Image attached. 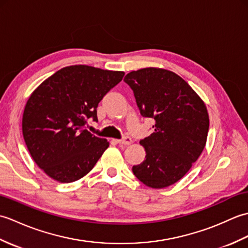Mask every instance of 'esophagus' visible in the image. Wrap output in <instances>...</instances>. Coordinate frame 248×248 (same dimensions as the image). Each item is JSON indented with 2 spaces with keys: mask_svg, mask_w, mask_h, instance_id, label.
Masks as SVG:
<instances>
[{
  "mask_svg": "<svg viewBox=\"0 0 248 248\" xmlns=\"http://www.w3.org/2000/svg\"><path fill=\"white\" fill-rule=\"evenodd\" d=\"M117 141L118 144H120V145H130L131 143H132V140H131V138H129V136H124V139H121V140H116Z\"/></svg>",
  "mask_w": 248,
  "mask_h": 248,
  "instance_id": "1",
  "label": "esophagus"
}]
</instances>
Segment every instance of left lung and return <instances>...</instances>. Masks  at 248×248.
<instances>
[{
	"mask_svg": "<svg viewBox=\"0 0 248 248\" xmlns=\"http://www.w3.org/2000/svg\"><path fill=\"white\" fill-rule=\"evenodd\" d=\"M124 82L132 88L141 116L155 119V132L140 141L145 160L132 171L147 186H170L202 155L209 131L207 107L181 77L162 68L131 71Z\"/></svg>",
	"mask_w": 248,
	"mask_h": 248,
	"instance_id": "1",
	"label": "left lung"
}]
</instances>
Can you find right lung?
Returning <instances> with one entry per match:
<instances>
[{
	"label": "right lung",
	"instance_id": "1",
	"mask_svg": "<svg viewBox=\"0 0 248 248\" xmlns=\"http://www.w3.org/2000/svg\"><path fill=\"white\" fill-rule=\"evenodd\" d=\"M124 71L87 65L62 68L31 93L22 117V133L35 163L62 183L83 178L108 149V141L88 132L97 121L104 94L123 80Z\"/></svg>",
	"mask_w": 248,
	"mask_h": 248
}]
</instances>
